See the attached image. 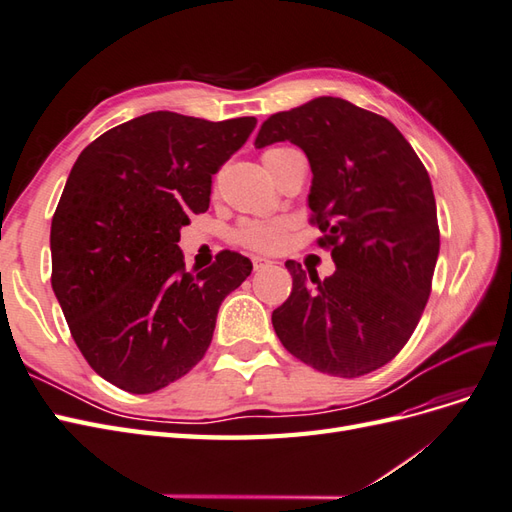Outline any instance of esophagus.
<instances>
[{
    "label": "esophagus",
    "instance_id": "1",
    "mask_svg": "<svg viewBox=\"0 0 512 512\" xmlns=\"http://www.w3.org/2000/svg\"><path fill=\"white\" fill-rule=\"evenodd\" d=\"M252 262H254V271H265V269H269V267H273V262L271 260H267V258H252Z\"/></svg>",
    "mask_w": 512,
    "mask_h": 512
}]
</instances>
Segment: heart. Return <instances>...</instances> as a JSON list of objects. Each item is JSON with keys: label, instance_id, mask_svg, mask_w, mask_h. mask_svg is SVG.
<instances>
[{"label": "heart", "instance_id": "1", "mask_svg": "<svg viewBox=\"0 0 512 512\" xmlns=\"http://www.w3.org/2000/svg\"><path fill=\"white\" fill-rule=\"evenodd\" d=\"M292 149L288 147H273L262 153V162H269L271 158L282 156ZM286 220H260V222H247L237 230V241L245 247H252L256 252H275L280 250L284 237H286Z\"/></svg>", "mask_w": 512, "mask_h": 512}]
</instances>
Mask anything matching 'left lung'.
Wrapping results in <instances>:
<instances>
[{"mask_svg":"<svg viewBox=\"0 0 512 512\" xmlns=\"http://www.w3.org/2000/svg\"><path fill=\"white\" fill-rule=\"evenodd\" d=\"M284 141L312 166L307 205L335 273L320 280L288 260L292 292L273 312V329L324 374H369L406 346L429 299L440 252L429 175L389 119L342 98L271 115L254 145Z\"/></svg>","mask_w":512,"mask_h":512,"instance_id":"8db88e82","label":"left lung"}]
</instances>
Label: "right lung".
I'll list each match as a JSON object with an SVG mask.
<instances>
[{
  "instance_id": "add662e5",
  "label": "right lung",
  "mask_w": 512,
  "mask_h": 512,
  "mask_svg": "<svg viewBox=\"0 0 512 512\" xmlns=\"http://www.w3.org/2000/svg\"><path fill=\"white\" fill-rule=\"evenodd\" d=\"M254 128L256 117L156 111L104 132L74 162L51 224V284L87 363L119 389L145 395L188 374L222 301L252 273L235 252L185 273L177 241Z\"/></svg>"
}]
</instances>
